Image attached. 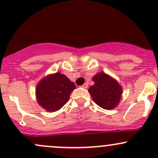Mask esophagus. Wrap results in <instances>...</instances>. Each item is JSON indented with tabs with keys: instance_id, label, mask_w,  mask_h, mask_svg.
<instances>
[{
	"instance_id": "esophagus-1",
	"label": "esophagus",
	"mask_w": 158,
	"mask_h": 158,
	"mask_svg": "<svg viewBox=\"0 0 158 158\" xmlns=\"http://www.w3.org/2000/svg\"><path fill=\"white\" fill-rule=\"evenodd\" d=\"M82 87L83 88V89H87L88 88V84L87 83H85V84H83L82 85Z\"/></svg>"
}]
</instances>
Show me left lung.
Returning a JSON list of instances; mask_svg holds the SVG:
<instances>
[{
    "instance_id": "1",
    "label": "left lung",
    "mask_w": 158,
    "mask_h": 158,
    "mask_svg": "<svg viewBox=\"0 0 158 158\" xmlns=\"http://www.w3.org/2000/svg\"><path fill=\"white\" fill-rule=\"evenodd\" d=\"M92 80L94 84L90 86L89 92L94 102L103 109L115 108L122 97V86L116 79L104 72L94 75Z\"/></svg>"
}]
</instances>
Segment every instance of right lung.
<instances>
[{
	"mask_svg": "<svg viewBox=\"0 0 158 158\" xmlns=\"http://www.w3.org/2000/svg\"><path fill=\"white\" fill-rule=\"evenodd\" d=\"M75 89V84L65 75L60 73L49 74L36 85L37 102L48 112H55L67 103Z\"/></svg>",
	"mask_w": 158,
	"mask_h": 158,
	"instance_id": "1",
	"label": "right lung"
}]
</instances>
